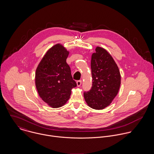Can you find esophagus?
I'll return each instance as SVG.
<instances>
[{"label":"esophagus","mask_w":154,"mask_h":154,"mask_svg":"<svg viewBox=\"0 0 154 154\" xmlns=\"http://www.w3.org/2000/svg\"><path fill=\"white\" fill-rule=\"evenodd\" d=\"M76 84H77V86L78 87H80L82 84V81L81 80H79L76 82Z\"/></svg>","instance_id":"esophagus-1"}]
</instances>
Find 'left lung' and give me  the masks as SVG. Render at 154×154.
<instances>
[{
  "instance_id": "8db88e82",
  "label": "left lung",
  "mask_w": 154,
  "mask_h": 154,
  "mask_svg": "<svg viewBox=\"0 0 154 154\" xmlns=\"http://www.w3.org/2000/svg\"><path fill=\"white\" fill-rule=\"evenodd\" d=\"M91 73L92 85L84 96L88 106L103 110L109 106L117 95L121 84L119 67L110 54L103 48L97 47L92 54Z\"/></svg>"
}]
</instances>
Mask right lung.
<instances>
[{"label": "right lung", "instance_id": "obj_1", "mask_svg": "<svg viewBox=\"0 0 154 154\" xmlns=\"http://www.w3.org/2000/svg\"><path fill=\"white\" fill-rule=\"evenodd\" d=\"M69 53L62 45L56 44L47 51L36 69L35 86L38 93L53 108L65 104L72 89L77 86L66 63Z\"/></svg>", "mask_w": 154, "mask_h": 154}]
</instances>
